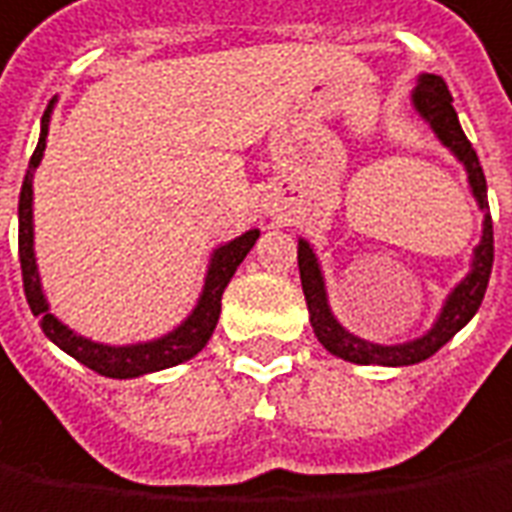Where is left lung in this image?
<instances>
[{"label":"left lung","mask_w":512,"mask_h":512,"mask_svg":"<svg viewBox=\"0 0 512 512\" xmlns=\"http://www.w3.org/2000/svg\"><path fill=\"white\" fill-rule=\"evenodd\" d=\"M411 104L417 109V115L434 129V135L440 137L442 146H448L456 160L468 171L473 200H476L479 211L485 216L482 219V239L473 248L468 276L456 284L451 296L445 298L434 327L428 329L423 338H414V341L394 346L363 341V338L352 335L349 329L338 324V318L329 310L321 264L312 253L310 242L298 239V273H301V287H304L307 310H310L312 332H315V338L324 344L327 352L349 360V363H360V366H411V363L431 358L476 315L482 298H485V290H488L490 270H493V219H490L488 208V183H485V171L479 166V157L473 152L471 140L465 137L462 126H459L454 98H451V92H448L440 75L425 72V75H420L414 92H411Z\"/></svg>","instance_id":"8db88e82"}]
</instances>
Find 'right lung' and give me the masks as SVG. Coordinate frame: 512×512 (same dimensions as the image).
I'll list each match as a JSON object with an SVG mask.
<instances>
[{"label":"right lung","instance_id":"1","mask_svg":"<svg viewBox=\"0 0 512 512\" xmlns=\"http://www.w3.org/2000/svg\"><path fill=\"white\" fill-rule=\"evenodd\" d=\"M50 112L53 106H47L44 118H41V135L39 146L30 157V166L24 174L22 194H19V262H22V281H24V296L33 315H39L41 329L44 335L64 349L67 355L89 366L92 372L104 377H140L149 372H160L168 366H177L183 360H191L202 346L208 344V338L214 335L216 321H219V310H222V293L228 287V281L233 279L236 267L242 264V259L248 256L250 248L259 239V228L245 231L242 236L231 239L228 245H219L211 253V264L205 273V287L202 296L197 301V307L191 310V315L185 318L177 329H171L163 338H154L146 344H129V346H109L89 341L84 335L72 332L67 324H61L56 315L50 312V304L44 298L39 281V264H36V253H33V171L39 168L41 154L47 146V126H50Z\"/></svg>","mask_w":512,"mask_h":512}]
</instances>
